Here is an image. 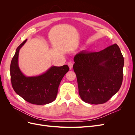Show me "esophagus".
<instances>
[{
	"mask_svg": "<svg viewBox=\"0 0 135 135\" xmlns=\"http://www.w3.org/2000/svg\"><path fill=\"white\" fill-rule=\"evenodd\" d=\"M68 66H69V68H70V69H71L73 68V64L71 62H68Z\"/></svg>",
	"mask_w": 135,
	"mask_h": 135,
	"instance_id": "obj_1",
	"label": "esophagus"
}]
</instances>
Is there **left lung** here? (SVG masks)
<instances>
[{
  "mask_svg": "<svg viewBox=\"0 0 135 135\" xmlns=\"http://www.w3.org/2000/svg\"><path fill=\"white\" fill-rule=\"evenodd\" d=\"M80 98L86 103L101 104L119 90L124 58L117 44L99 52H80L74 58Z\"/></svg>",
  "mask_w": 135,
  "mask_h": 135,
  "instance_id": "8db88e82",
  "label": "left lung"
}]
</instances>
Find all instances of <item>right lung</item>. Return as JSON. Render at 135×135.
Segmentation results:
<instances>
[{
	"instance_id": "obj_1",
	"label": "right lung",
	"mask_w": 135,
	"mask_h": 135,
	"mask_svg": "<svg viewBox=\"0 0 135 135\" xmlns=\"http://www.w3.org/2000/svg\"><path fill=\"white\" fill-rule=\"evenodd\" d=\"M26 39L16 49L11 66V80L15 92L28 103L46 105L55 100L58 88L64 76L69 70V66H52L44 74L36 76H26L20 70L18 64L19 51Z\"/></svg>"
}]
</instances>
